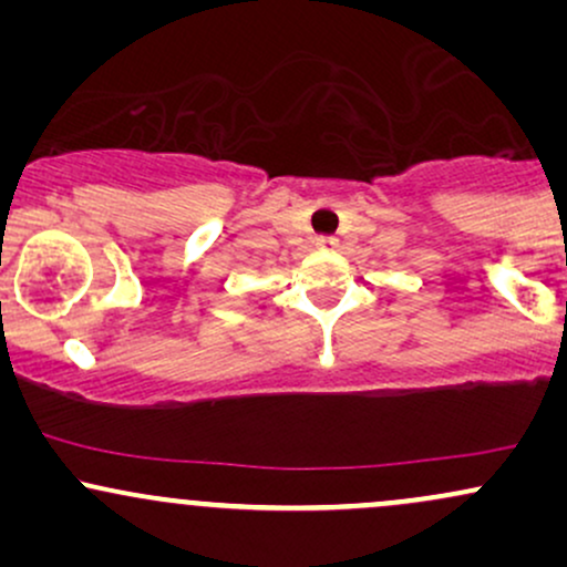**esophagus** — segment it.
<instances>
[{
    "label": "esophagus",
    "instance_id": "obj_1",
    "mask_svg": "<svg viewBox=\"0 0 567 567\" xmlns=\"http://www.w3.org/2000/svg\"><path fill=\"white\" fill-rule=\"evenodd\" d=\"M317 245H320V247H333L336 239L333 237H320V239H317Z\"/></svg>",
    "mask_w": 567,
    "mask_h": 567
}]
</instances>
